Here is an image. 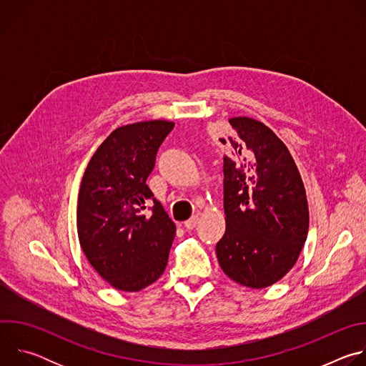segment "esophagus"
<instances>
[{
    "instance_id": "esophagus-1",
    "label": "esophagus",
    "mask_w": 366,
    "mask_h": 366,
    "mask_svg": "<svg viewBox=\"0 0 366 366\" xmlns=\"http://www.w3.org/2000/svg\"><path fill=\"white\" fill-rule=\"evenodd\" d=\"M198 220H199V217H198V216H192L189 220H187V222L184 223V227H185L187 230H192V229H195V227H197Z\"/></svg>"
}]
</instances>
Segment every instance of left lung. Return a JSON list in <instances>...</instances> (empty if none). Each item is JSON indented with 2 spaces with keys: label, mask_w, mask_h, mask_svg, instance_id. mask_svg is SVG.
<instances>
[{
  "label": "left lung",
  "mask_w": 366,
  "mask_h": 366,
  "mask_svg": "<svg viewBox=\"0 0 366 366\" xmlns=\"http://www.w3.org/2000/svg\"><path fill=\"white\" fill-rule=\"evenodd\" d=\"M224 156L226 232L216 246L223 272L249 288H267L295 265L308 233L304 184L282 140L249 117L229 120Z\"/></svg>",
  "instance_id": "8db88e82"
}]
</instances>
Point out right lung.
<instances>
[{
	"label": "right lung",
	"mask_w": 366,
	"mask_h": 366,
	"mask_svg": "<svg viewBox=\"0 0 366 366\" xmlns=\"http://www.w3.org/2000/svg\"><path fill=\"white\" fill-rule=\"evenodd\" d=\"M174 126L152 120L116 129L95 150L82 177L79 243L92 268L116 290L140 291L167 268L177 227L146 179ZM147 204L150 215L142 213Z\"/></svg>",
	"instance_id": "1"
}]
</instances>
